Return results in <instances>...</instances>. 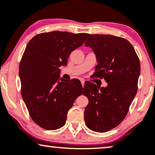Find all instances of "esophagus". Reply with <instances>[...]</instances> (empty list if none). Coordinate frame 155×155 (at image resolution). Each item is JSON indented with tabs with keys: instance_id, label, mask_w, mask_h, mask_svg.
<instances>
[{
	"instance_id": "obj_1",
	"label": "esophagus",
	"mask_w": 155,
	"mask_h": 155,
	"mask_svg": "<svg viewBox=\"0 0 155 155\" xmlns=\"http://www.w3.org/2000/svg\"><path fill=\"white\" fill-rule=\"evenodd\" d=\"M81 84H82V86H84V80H81Z\"/></svg>"
}]
</instances>
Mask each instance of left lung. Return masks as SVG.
<instances>
[{
	"instance_id": "obj_1",
	"label": "left lung",
	"mask_w": 155,
	"mask_h": 155,
	"mask_svg": "<svg viewBox=\"0 0 155 155\" xmlns=\"http://www.w3.org/2000/svg\"><path fill=\"white\" fill-rule=\"evenodd\" d=\"M96 57L95 77L104 78L106 87L84 84L88 99L84 120L88 128L105 133L117 126L128 112L137 91L140 64L133 45L124 38L110 35H90L86 41Z\"/></svg>"
}]
</instances>
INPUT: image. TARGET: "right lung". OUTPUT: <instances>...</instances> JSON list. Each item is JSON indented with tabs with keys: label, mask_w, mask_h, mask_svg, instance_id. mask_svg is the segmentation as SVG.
I'll use <instances>...</instances> for the list:
<instances>
[{
	"label": "right lung",
	"mask_w": 155,
	"mask_h": 155,
	"mask_svg": "<svg viewBox=\"0 0 155 155\" xmlns=\"http://www.w3.org/2000/svg\"><path fill=\"white\" fill-rule=\"evenodd\" d=\"M89 34L54 31L37 35L27 45L20 64L21 94L32 120L52 130L64 126L68 111L82 94L79 80L60 78L72 51Z\"/></svg>",
	"instance_id": "right-lung-1"
}]
</instances>
